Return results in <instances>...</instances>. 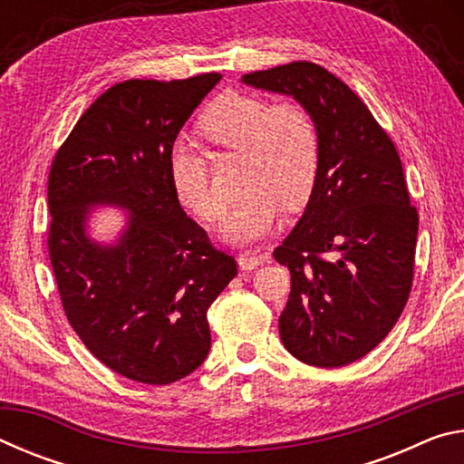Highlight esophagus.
Returning a JSON list of instances; mask_svg holds the SVG:
<instances>
[{"instance_id":"obj_1","label":"esophagus","mask_w":464,"mask_h":464,"mask_svg":"<svg viewBox=\"0 0 464 464\" xmlns=\"http://www.w3.org/2000/svg\"><path fill=\"white\" fill-rule=\"evenodd\" d=\"M266 262H268V254L256 256V254H249V251H241V254L237 256V264L241 270H254V268H257V266H262Z\"/></svg>"}]
</instances>
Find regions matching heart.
Here are the masks:
<instances>
[{
	"label": "heart",
	"instance_id": "obj_1",
	"mask_svg": "<svg viewBox=\"0 0 464 464\" xmlns=\"http://www.w3.org/2000/svg\"><path fill=\"white\" fill-rule=\"evenodd\" d=\"M198 132L217 151L241 155L243 198L223 225L231 243H254L288 213L307 207L321 169V137L301 102L270 104L256 93L227 90L204 108ZM169 178L178 200L204 223L225 215V200L210 182L207 160L184 145L169 157Z\"/></svg>",
	"mask_w": 464,
	"mask_h": 464
}]
</instances>
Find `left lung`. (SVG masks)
<instances>
[{"mask_svg": "<svg viewBox=\"0 0 464 464\" xmlns=\"http://www.w3.org/2000/svg\"><path fill=\"white\" fill-rule=\"evenodd\" d=\"M243 82L301 102L321 137L315 192L274 249L290 270L282 343L304 364H352L389 335L411 293L420 217L401 160L364 102L317 63L293 61Z\"/></svg>", "mask_w": 464, "mask_h": 464, "instance_id": "left-lung-1", "label": "left lung"}]
</instances>
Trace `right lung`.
<instances>
[{
    "mask_svg": "<svg viewBox=\"0 0 464 464\" xmlns=\"http://www.w3.org/2000/svg\"><path fill=\"white\" fill-rule=\"evenodd\" d=\"M221 80H127L85 110L49 174V256L69 324L116 374L169 384L210 350L208 307L237 274L188 217L169 178L174 140ZM131 210L119 246L84 237L90 203Z\"/></svg>",
    "mask_w": 464,
    "mask_h": 464,
    "instance_id": "add662e5",
    "label": "right lung"
}]
</instances>
